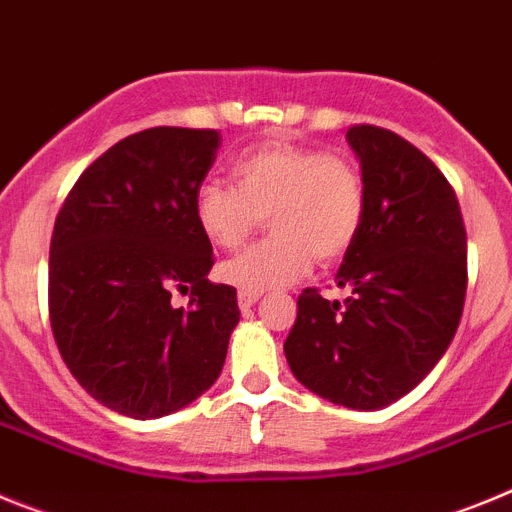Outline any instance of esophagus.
<instances>
[{
    "label": "esophagus",
    "mask_w": 512,
    "mask_h": 512,
    "mask_svg": "<svg viewBox=\"0 0 512 512\" xmlns=\"http://www.w3.org/2000/svg\"><path fill=\"white\" fill-rule=\"evenodd\" d=\"M261 292H248V289H241L238 292V305H241V310H248V307H253L256 302H259Z\"/></svg>",
    "instance_id": "34e87169"
}]
</instances>
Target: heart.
<instances>
[{"label":"heart","mask_w":512,"mask_h":512,"mask_svg":"<svg viewBox=\"0 0 512 512\" xmlns=\"http://www.w3.org/2000/svg\"><path fill=\"white\" fill-rule=\"evenodd\" d=\"M233 182L202 184L194 220L212 246L233 251L269 217L274 235L220 266L223 282L248 292L292 284L307 274L312 256L325 264L341 259L364 223V179L338 153L266 143L235 161Z\"/></svg>","instance_id":"b5f03b06"}]
</instances>
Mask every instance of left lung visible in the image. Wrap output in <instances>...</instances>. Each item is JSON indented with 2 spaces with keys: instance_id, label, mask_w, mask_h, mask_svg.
<instances>
[{
  "instance_id": "8db88e82",
  "label": "left lung",
  "mask_w": 512,
  "mask_h": 512,
  "mask_svg": "<svg viewBox=\"0 0 512 512\" xmlns=\"http://www.w3.org/2000/svg\"><path fill=\"white\" fill-rule=\"evenodd\" d=\"M361 164L366 212L343 256V302L307 287L284 341L307 390L351 410L408 395L446 354L467 297V230L431 158L392 130L346 133Z\"/></svg>"
}]
</instances>
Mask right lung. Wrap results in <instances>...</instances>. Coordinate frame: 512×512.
I'll return each instance as SVG.
<instances>
[{
    "mask_svg": "<svg viewBox=\"0 0 512 512\" xmlns=\"http://www.w3.org/2000/svg\"><path fill=\"white\" fill-rule=\"evenodd\" d=\"M217 146V130L128 135L76 179L53 225L58 351L94 400L128 418H164L210 390L241 318L235 287L207 279L212 243L194 220Z\"/></svg>",
    "mask_w": 512,
    "mask_h": 512,
    "instance_id": "obj_1",
    "label": "right lung"
}]
</instances>
